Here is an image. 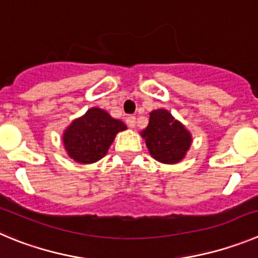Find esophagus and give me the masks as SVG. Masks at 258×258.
<instances>
[{"label": "esophagus", "mask_w": 258, "mask_h": 258, "mask_svg": "<svg viewBox=\"0 0 258 258\" xmlns=\"http://www.w3.org/2000/svg\"><path fill=\"white\" fill-rule=\"evenodd\" d=\"M126 123H127V126L131 127V128H134V127L136 126V118H135L134 115H128L126 119Z\"/></svg>", "instance_id": "34e87169"}]
</instances>
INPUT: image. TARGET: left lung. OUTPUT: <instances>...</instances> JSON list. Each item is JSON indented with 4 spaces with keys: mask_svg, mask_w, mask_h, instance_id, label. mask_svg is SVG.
Listing matches in <instances>:
<instances>
[{
    "mask_svg": "<svg viewBox=\"0 0 258 258\" xmlns=\"http://www.w3.org/2000/svg\"><path fill=\"white\" fill-rule=\"evenodd\" d=\"M149 123L140 132L155 161L175 164L185 158L191 146V134L166 109L150 112Z\"/></svg>",
    "mask_w": 258,
    "mask_h": 258,
    "instance_id": "1",
    "label": "left lung"
}]
</instances>
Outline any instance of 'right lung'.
I'll return each mask as SVG.
<instances>
[{
	"mask_svg": "<svg viewBox=\"0 0 258 258\" xmlns=\"http://www.w3.org/2000/svg\"><path fill=\"white\" fill-rule=\"evenodd\" d=\"M124 130L127 126L122 120L110 117L104 109L91 108L64 130V149L78 163H95L105 157L115 135Z\"/></svg>",
	"mask_w": 258,
	"mask_h": 258,
	"instance_id": "right-lung-1",
	"label": "right lung"
}]
</instances>
